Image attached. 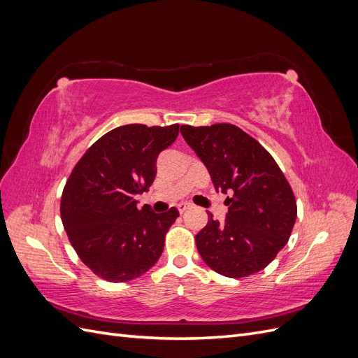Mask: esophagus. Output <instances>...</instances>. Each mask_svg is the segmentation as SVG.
<instances>
[{
	"mask_svg": "<svg viewBox=\"0 0 358 358\" xmlns=\"http://www.w3.org/2000/svg\"><path fill=\"white\" fill-rule=\"evenodd\" d=\"M189 208H191V204H188V203H180V204L178 206V210H179V213H183V212H187Z\"/></svg>",
	"mask_w": 358,
	"mask_h": 358,
	"instance_id": "1",
	"label": "esophagus"
}]
</instances>
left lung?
<instances>
[{
  "label": "left lung",
  "mask_w": 358,
  "mask_h": 358,
  "mask_svg": "<svg viewBox=\"0 0 358 358\" xmlns=\"http://www.w3.org/2000/svg\"><path fill=\"white\" fill-rule=\"evenodd\" d=\"M180 134L208 169L216 191L230 192L225 221H209L196 236L199 254L216 273L246 278L282 249L297 218L294 194L273 157L231 124L182 125Z\"/></svg>",
  "instance_id": "obj_1"
}]
</instances>
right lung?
<instances>
[{
	"instance_id": "obj_1",
	"label": "right lung",
	"mask_w": 358,
	"mask_h": 358,
	"mask_svg": "<svg viewBox=\"0 0 358 358\" xmlns=\"http://www.w3.org/2000/svg\"><path fill=\"white\" fill-rule=\"evenodd\" d=\"M179 134V125L129 124L106 133L73 169L61 199V218L85 266L109 282L146 273L164 249L166 233L179 212L137 208L149 189L157 158Z\"/></svg>"
}]
</instances>
